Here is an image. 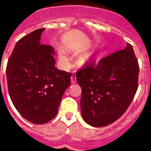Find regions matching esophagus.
<instances>
[{"instance_id":"obj_1","label":"esophagus","mask_w":151,"mask_h":151,"mask_svg":"<svg viewBox=\"0 0 151 151\" xmlns=\"http://www.w3.org/2000/svg\"><path fill=\"white\" fill-rule=\"evenodd\" d=\"M71 82L72 83H76V74H73L71 76Z\"/></svg>"}]
</instances>
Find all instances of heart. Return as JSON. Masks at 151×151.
<instances>
[{
    "instance_id": "b5f03b06",
    "label": "heart",
    "mask_w": 151,
    "mask_h": 151,
    "mask_svg": "<svg viewBox=\"0 0 151 151\" xmlns=\"http://www.w3.org/2000/svg\"><path fill=\"white\" fill-rule=\"evenodd\" d=\"M60 59H62L63 60H66V57H65V56H64L63 54H61V55H60Z\"/></svg>"
}]
</instances>
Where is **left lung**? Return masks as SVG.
<instances>
[{"instance_id":"8db88e82","label":"left lung","mask_w":151,"mask_h":151,"mask_svg":"<svg viewBox=\"0 0 151 151\" xmlns=\"http://www.w3.org/2000/svg\"><path fill=\"white\" fill-rule=\"evenodd\" d=\"M138 61L129 43L97 64L86 63L76 72L84 120L94 127H103L120 118L138 90Z\"/></svg>"}]
</instances>
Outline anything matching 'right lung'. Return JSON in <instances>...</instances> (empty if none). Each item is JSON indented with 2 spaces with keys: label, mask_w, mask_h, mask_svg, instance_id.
<instances>
[{
  "label": "right lung",
  "mask_w": 151,
  "mask_h": 151,
  "mask_svg": "<svg viewBox=\"0 0 151 151\" xmlns=\"http://www.w3.org/2000/svg\"><path fill=\"white\" fill-rule=\"evenodd\" d=\"M45 29H36L17 41L6 69L13 105L34 124H45L55 117L72 76L55 67L53 47L40 44Z\"/></svg>",
  "instance_id": "add662e5"
}]
</instances>
